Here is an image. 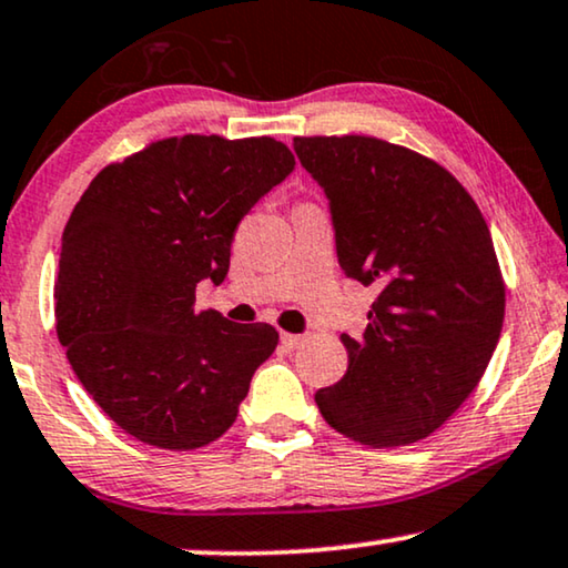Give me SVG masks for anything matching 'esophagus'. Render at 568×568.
<instances>
[{
	"label": "esophagus",
	"instance_id": "1",
	"mask_svg": "<svg viewBox=\"0 0 568 568\" xmlns=\"http://www.w3.org/2000/svg\"><path fill=\"white\" fill-rule=\"evenodd\" d=\"M280 339H283V345L288 347V351H296V347L306 343L304 335H291V332H283V337H280Z\"/></svg>",
	"mask_w": 568,
	"mask_h": 568
}]
</instances>
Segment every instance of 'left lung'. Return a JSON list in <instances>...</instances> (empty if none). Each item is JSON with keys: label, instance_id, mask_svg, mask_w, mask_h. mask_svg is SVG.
<instances>
[{"label": "left lung", "instance_id": "1", "mask_svg": "<svg viewBox=\"0 0 568 568\" xmlns=\"http://www.w3.org/2000/svg\"><path fill=\"white\" fill-rule=\"evenodd\" d=\"M329 200L337 260L374 285L347 372L316 392L332 428L374 449L444 426L478 387L504 324L506 288L486 217L430 158L379 138H293Z\"/></svg>", "mask_w": 568, "mask_h": 568}]
</instances>
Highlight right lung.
<instances>
[{
	"label": "right lung",
	"mask_w": 568,
	"mask_h": 568,
	"mask_svg": "<svg viewBox=\"0 0 568 568\" xmlns=\"http://www.w3.org/2000/svg\"><path fill=\"white\" fill-rule=\"evenodd\" d=\"M272 138L184 134L109 163L74 205L54 283L57 337L121 430L158 449H200L233 426L270 324L196 312L223 283L241 217L293 171Z\"/></svg>",
	"instance_id": "obj_1"
}]
</instances>
